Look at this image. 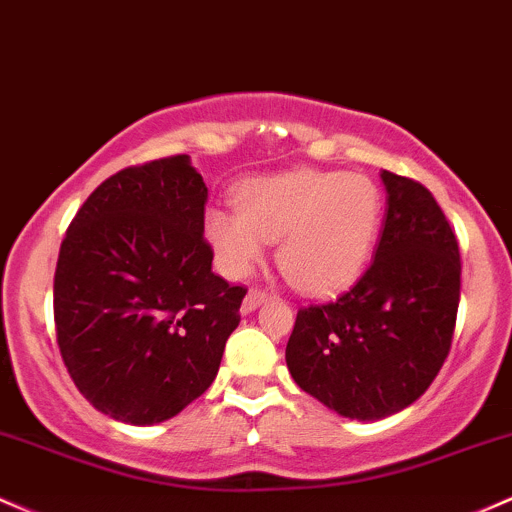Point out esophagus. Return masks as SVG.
<instances>
[{
	"label": "esophagus",
	"mask_w": 512,
	"mask_h": 512,
	"mask_svg": "<svg viewBox=\"0 0 512 512\" xmlns=\"http://www.w3.org/2000/svg\"><path fill=\"white\" fill-rule=\"evenodd\" d=\"M266 300H268V292L266 290H261V287H251V290L246 292L244 302H241V312H244V314L254 312L258 304H263Z\"/></svg>",
	"instance_id": "34e87169"
}]
</instances>
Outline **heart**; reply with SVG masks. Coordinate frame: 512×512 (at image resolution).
I'll return each instance as SVG.
<instances>
[{
	"label": "heart",
	"instance_id": "heart-1",
	"mask_svg": "<svg viewBox=\"0 0 512 512\" xmlns=\"http://www.w3.org/2000/svg\"><path fill=\"white\" fill-rule=\"evenodd\" d=\"M382 191L365 174L292 171L249 181L237 212L210 210L205 237L222 273L241 278L278 241V266L297 290L329 295L365 268L382 225Z\"/></svg>",
	"mask_w": 512,
	"mask_h": 512
}]
</instances>
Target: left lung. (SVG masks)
<instances>
[{"instance_id":"8db88e82","label":"left lung","mask_w":512,"mask_h":512,"mask_svg":"<svg viewBox=\"0 0 512 512\" xmlns=\"http://www.w3.org/2000/svg\"><path fill=\"white\" fill-rule=\"evenodd\" d=\"M375 261L336 300L300 307L285 348L302 392L355 421L406 409L438 377L459 307L457 237L433 193L382 171Z\"/></svg>"}]
</instances>
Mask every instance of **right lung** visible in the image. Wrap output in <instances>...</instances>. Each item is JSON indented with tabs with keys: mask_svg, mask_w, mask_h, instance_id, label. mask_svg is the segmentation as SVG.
<instances>
[{
	"mask_svg": "<svg viewBox=\"0 0 512 512\" xmlns=\"http://www.w3.org/2000/svg\"><path fill=\"white\" fill-rule=\"evenodd\" d=\"M208 186L188 154L128 166L84 200L55 268L60 355L94 409L152 426L215 380L246 290L212 273Z\"/></svg>",
	"mask_w": 512,
	"mask_h": 512,
	"instance_id": "obj_1",
	"label": "right lung"
}]
</instances>
